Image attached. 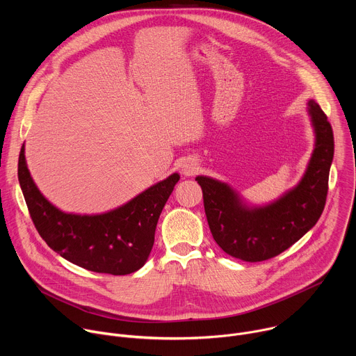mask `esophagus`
Masks as SVG:
<instances>
[{
    "label": "esophagus",
    "instance_id": "obj_1",
    "mask_svg": "<svg viewBox=\"0 0 356 356\" xmlns=\"http://www.w3.org/2000/svg\"><path fill=\"white\" fill-rule=\"evenodd\" d=\"M198 170V165L194 162V161H186L183 165H181V173L184 176H193L195 172Z\"/></svg>",
    "mask_w": 356,
    "mask_h": 356
}]
</instances>
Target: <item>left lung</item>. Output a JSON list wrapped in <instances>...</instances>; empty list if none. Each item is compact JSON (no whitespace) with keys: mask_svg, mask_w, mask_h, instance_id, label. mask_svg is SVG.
Segmentation results:
<instances>
[{"mask_svg":"<svg viewBox=\"0 0 356 356\" xmlns=\"http://www.w3.org/2000/svg\"><path fill=\"white\" fill-rule=\"evenodd\" d=\"M307 110L316 134L314 150L298 184L276 201L248 206L227 183L207 176L195 177L213 238L228 255L245 262L275 258L307 234L321 217L334 158V134L314 99L309 101Z\"/></svg>","mask_w":356,"mask_h":356,"instance_id":"8db88e82","label":"left lung"}]
</instances>
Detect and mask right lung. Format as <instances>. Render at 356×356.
Listing matches in <instances>:
<instances>
[{
  "instance_id": "right-lung-1",
  "label": "right lung",
  "mask_w": 356,
  "mask_h": 356,
  "mask_svg": "<svg viewBox=\"0 0 356 356\" xmlns=\"http://www.w3.org/2000/svg\"><path fill=\"white\" fill-rule=\"evenodd\" d=\"M179 179L173 173L115 210L81 216L65 213L43 197L28 170L24 145L18 161V180L43 241L80 268L115 276L134 273L147 261L158 220Z\"/></svg>"
}]
</instances>
